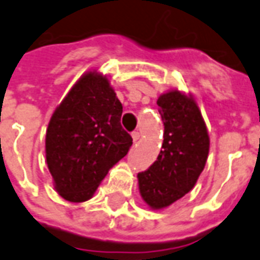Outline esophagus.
Returning a JSON list of instances; mask_svg holds the SVG:
<instances>
[{
	"mask_svg": "<svg viewBox=\"0 0 260 260\" xmlns=\"http://www.w3.org/2000/svg\"><path fill=\"white\" fill-rule=\"evenodd\" d=\"M132 139H134V142L136 143L139 139H140V134L139 132H132Z\"/></svg>",
	"mask_w": 260,
	"mask_h": 260,
	"instance_id": "obj_1",
	"label": "esophagus"
}]
</instances>
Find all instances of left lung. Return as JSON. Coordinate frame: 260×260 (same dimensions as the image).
I'll return each mask as SVG.
<instances>
[{"mask_svg":"<svg viewBox=\"0 0 260 260\" xmlns=\"http://www.w3.org/2000/svg\"><path fill=\"white\" fill-rule=\"evenodd\" d=\"M156 105L165 125L162 150L156 161L138 174V183L150 209L161 210L195 187L207 161L210 138L192 95L168 91Z\"/></svg>","mask_w":260,"mask_h":260,"instance_id":"obj_1","label":"left lung"}]
</instances>
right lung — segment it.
I'll return each mask as SVG.
<instances>
[{
  "label": "right lung",
  "instance_id": "add662e5",
  "mask_svg": "<svg viewBox=\"0 0 260 260\" xmlns=\"http://www.w3.org/2000/svg\"><path fill=\"white\" fill-rule=\"evenodd\" d=\"M122 105L96 71L84 73L53 113L46 131V162L65 201L92 198L108 172L128 154L132 138L121 126Z\"/></svg>",
  "mask_w": 260,
  "mask_h": 260
}]
</instances>
